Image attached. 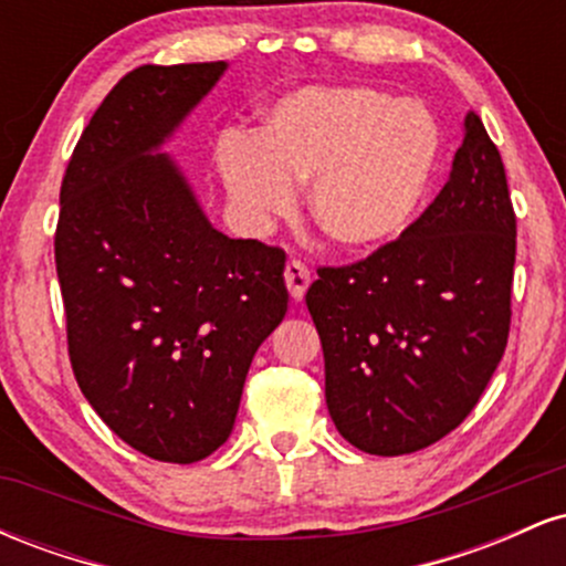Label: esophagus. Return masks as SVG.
<instances>
[{
    "label": "esophagus",
    "mask_w": 566,
    "mask_h": 566,
    "mask_svg": "<svg viewBox=\"0 0 566 566\" xmlns=\"http://www.w3.org/2000/svg\"><path fill=\"white\" fill-rule=\"evenodd\" d=\"M284 282H287L292 301H303L305 290H308V284H311L308 265L292 258V261H287V265H284Z\"/></svg>",
    "instance_id": "obj_1"
}]
</instances>
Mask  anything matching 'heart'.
Returning <instances> with one entry per match:
<instances>
[{
    "label": "heart",
    "instance_id": "1",
    "mask_svg": "<svg viewBox=\"0 0 566 566\" xmlns=\"http://www.w3.org/2000/svg\"><path fill=\"white\" fill-rule=\"evenodd\" d=\"M441 151L418 101L367 84L305 87L276 103L255 135L220 138L226 191L250 218L282 216L311 184L308 212L329 244L373 252L409 229Z\"/></svg>",
    "mask_w": 566,
    "mask_h": 566
}]
</instances>
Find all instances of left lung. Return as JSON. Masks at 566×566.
I'll return each mask as SVG.
<instances>
[{"label":"left lung","mask_w":566,"mask_h":566,"mask_svg":"<svg viewBox=\"0 0 566 566\" xmlns=\"http://www.w3.org/2000/svg\"><path fill=\"white\" fill-rule=\"evenodd\" d=\"M513 263L505 167L471 112L450 180L423 216L361 261L319 265L305 292L343 439L394 458L469 418L509 343Z\"/></svg>","instance_id":"8db88e82"}]
</instances>
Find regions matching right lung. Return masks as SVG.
<instances>
[{
    "instance_id": "add662e5",
    "label": "right lung",
    "mask_w": 566,
    "mask_h": 566,
    "mask_svg": "<svg viewBox=\"0 0 566 566\" xmlns=\"http://www.w3.org/2000/svg\"><path fill=\"white\" fill-rule=\"evenodd\" d=\"M223 71H129L61 184L71 369L103 423L161 463H197L229 439L252 356L287 314L284 250L212 229L172 159L151 154Z\"/></svg>"
}]
</instances>
